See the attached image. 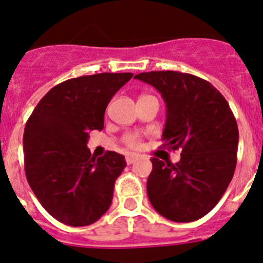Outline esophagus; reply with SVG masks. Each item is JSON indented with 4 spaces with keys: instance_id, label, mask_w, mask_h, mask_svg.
Wrapping results in <instances>:
<instances>
[{
    "instance_id": "esophagus-1",
    "label": "esophagus",
    "mask_w": 263,
    "mask_h": 263,
    "mask_svg": "<svg viewBox=\"0 0 263 263\" xmlns=\"http://www.w3.org/2000/svg\"><path fill=\"white\" fill-rule=\"evenodd\" d=\"M136 160H137V155L131 154V155H127L126 156V162H127V164H132Z\"/></svg>"
}]
</instances>
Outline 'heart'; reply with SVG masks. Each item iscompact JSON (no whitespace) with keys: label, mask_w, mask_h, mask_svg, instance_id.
Listing matches in <instances>:
<instances>
[{"label":"heart","mask_w":263,"mask_h":263,"mask_svg":"<svg viewBox=\"0 0 263 263\" xmlns=\"http://www.w3.org/2000/svg\"><path fill=\"white\" fill-rule=\"evenodd\" d=\"M125 143L129 147H137L140 145V137L136 134H128L125 136Z\"/></svg>","instance_id":"1"}]
</instances>
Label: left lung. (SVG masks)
I'll list each match as a JSON object with an SVG mask.
<instances>
[{
    "label": "left lung",
    "instance_id": "left-lung-1",
    "mask_svg": "<svg viewBox=\"0 0 263 263\" xmlns=\"http://www.w3.org/2000/svg\"><path fill=\"white\" fill-rule=\"evenodd\" d=\"M166 102L163 147L180 149L177 163L152 157L147 195L167 220L207 215L227 190L237 163L238 127L226 99L209 81L177 71L138 73Z\"/></svg>",
    "mask_w": 263,
    "mask_h": 263
}]
</instances>
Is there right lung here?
Returning <instances> with one entry per match:
<instances>
[{
	"mask_svg": "<svg viewBox=\"0 0 263 263\" xmlns=\"http://www.w3.org/2000/svg\"><path fill=\"white\" fill-rule=\"evenodd\" d=\"M132 76L105 72L65 81L42 97L26 122V178L43 209L62 223L88 226L111 206L126 160L114 151L91 156L88 132L103 128L109 101Z\"/></svg>",
	"mask_w": 263,
	"mask_h": 263,
	"instance_id": "add662e5",
	"label": "right lung"
}]
</instances>
